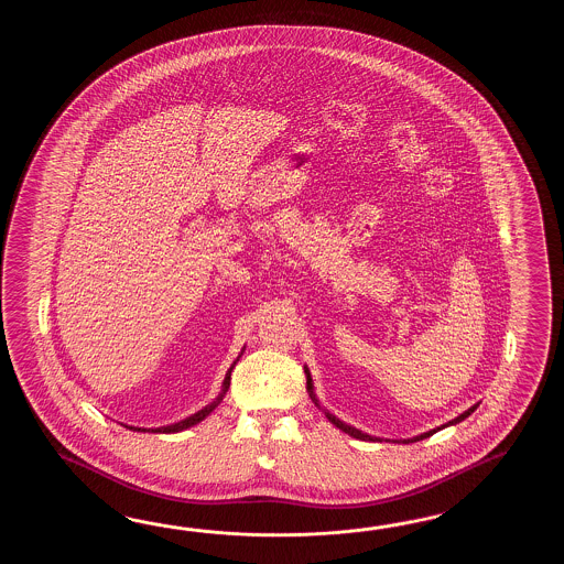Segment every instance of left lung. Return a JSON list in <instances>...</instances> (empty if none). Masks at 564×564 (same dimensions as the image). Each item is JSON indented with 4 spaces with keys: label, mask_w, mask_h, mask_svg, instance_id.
Returning a JSON list of instances; mask_svg holds the SVG:
<instances>
[{
    "label": "left lung",
    "mask_w": 564,
    "mask_h": 564,
    "mask_svg": "<svg viewBox=\"0 0 564 564\" xmlns=\"http://www.w3.org/2000/svg\"><path fill=\"white\" fill-rule=\"evenodd\" d=\"M304 372H306V384H308L306 389H308V393H311V399L314 401V405H316V408L323 409L324 415H326V420L330 421L333 425H336L340 432L348 433L350 437H357V440H369V442H381V437H372V435H367V433L360 432V430H357V427L348 425V423H345V421L338 420V417L333 415L328 409L321 408V401H318V397H316V393H314V383H312V375L311 371H308V367H304ZM476 409H478V403H476V405H471L468 411H464L462 415H457L456 420L447 421V423H444L442 427H435V430L421 433V435H415V437H408V440H395V442L397 444H413V442H421V440L430 437V435L440 432V430H444V427H449V425H457L459 421H464L466 417H469V415H471Z\"/></svg>",
    "instance_id": "left-lung-1"
}]
</instances>
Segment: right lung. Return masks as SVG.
<instances>
[{
  "mask_svg": "<svg viewBox=\"0 0 564 564\" xmlns=\"http://www.w3.org/2000/svg\"><path fill=\"white\" fill-rule=\"evenodd\" d=\"M240 359V357H238ZM234 367H236V362L229 367L228 372H226V379H224V383H221V391L217 393L216 399L212 401V403H207L204 409H199L197 413H193V415H189V417H185V420L177 421V423H171V425H163V427H134V425H124L127 430H132V432H143V433H180L183 432V430H189V427H193V425H197L199 421H204L214 409L224 401V397H226V393H228L229 389V381H231V371H234Z\"/></svg>",
  "mask_w": 564,
  "mask_h": 564,
  "instance_id": "right-lung-1",
  "label": "right lung"
}]
</instances>
